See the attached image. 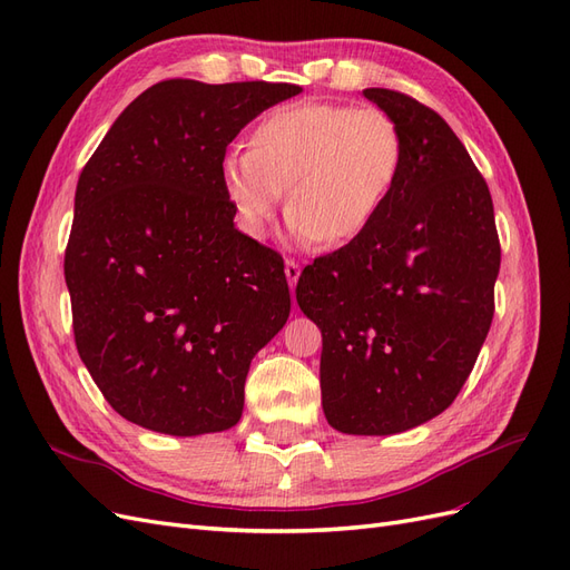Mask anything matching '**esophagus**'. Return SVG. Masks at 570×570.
Here are the masks:
<instances>
[{
    "instance_id": "1",
    "label": "esophagus",
    "mask_w": 570,
    "mask_h": 570,
    "mask_svg": "<svg viewBox=\"0 0 570 570\" xmlns=\"http://www.w3.org/2000/svg\"><path fill=\"white\" fill-rule=\"evenodd\" d=\"M299 273H302V266L295 262V258H287V262H285V278H287L289 287L297 285Z\"/></svg>"
}]
</instances>
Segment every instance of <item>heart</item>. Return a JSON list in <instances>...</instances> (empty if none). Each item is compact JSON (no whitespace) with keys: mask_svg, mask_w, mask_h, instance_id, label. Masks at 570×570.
I'll use <instances>...</instances> for the list:
<instances>
[{"mask_svg":"<svg viewBox=\"0 0 570 570\" xmlns=\"http://www.w3.org/2000/svg\"><path fill=\"white\" fill-rule=\"evenodd\" d=\"M404 135L377 107L297 101L268 111L249 149H230L218 178L239 230L262 239L283 202L299 247L352 243L383 214L404 168Z\"/></svg>","mask_w":570,"mask_h":570,"instance_id":"heart-1","label":"heart"}]
</instances>
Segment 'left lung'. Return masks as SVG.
Listing matches in <instances>:
<instances>
[{
	"label": "left lung",
	"instance_id": "1",
	"mask_svg": "<svg viewBox=\"0 0 570 570\" xmlns=\"http://www.w3.org/2000/svg\"><path fill=\"white\" fill-rule=\"evenodd\" d=\"M364 97L402 128V176L364 235L304 268L297 302L323 335L327 423L394 435L440 416L471 375L502 249L488 183L444 118L394 90Z\"/></svg>",
	"mask_w": 570,
	"mask_h": 570
}]
</instances>
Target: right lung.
<instances>
[{
  "instance_id": "1",
  "label": "right lung",
  "mask_w": 570,
  "mask_h": 570,
  "mask_svg": "<svg viewBox=\"0 0 570 570\" xmlns=\"http://www.w3.org/2000/svg\"><path fill=\"white\" fill-rule=\"evenodd\" d=\"M289 82L164 80L85 164L63 275L76 347L105 400L154 433L233 428L256 352L289 316L281 256L235 228L218 168Z\"/></svg>"
}]
</instances>
